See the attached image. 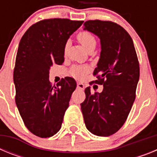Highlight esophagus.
<instances>
[{
  "mask_svg": "<svg viewBox=\"0 0 157 157\" xmlns=\"http://www.w3.org/2000/svg\"><path fill=\"white\" fill-rule=\"evenodd\" d=\"M77 88L79 89V90H84L85 89V86L83 84L82 82H77Z\"/></svg>",
  "mask_w": 157,
  "mask_h": 157,
  "instance_id": "34e87169",
  "label": "esophagus"
}]
</instances>
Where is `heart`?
I'll use <instances>...</instances> for the list:
<instances>
[{"label": "heart", "mask_w": 157, "mask_h": 157, "mask_svg": "<svg viewBox=\"0 0 157 157\" xmlns=\"http://www.w3.org/2000/svg\"><path fill=\"white\" fill-rule=\"evenodd\" d=\"M77 38L80 43L86 49H88L91 45H96V39L94 36L88 31H81L78 33ZM90 71L87 66H74L71 70V74L74 77L82 78Z\"/></svg>", "instance_id": "obj_1"}]
</instances>
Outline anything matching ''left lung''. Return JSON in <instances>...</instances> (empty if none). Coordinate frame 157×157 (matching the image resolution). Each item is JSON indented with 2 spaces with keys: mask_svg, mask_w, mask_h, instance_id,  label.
Wrapping results in <instances>:
<instances>
[{
  "mask_svg": "<svg viewBox=\"0 0 157 157\" xmlns=\"http://www.w3.org/2000/svg\"><path fill=\"white\" fill-rule=\"evenodd\" d=\"M84 30L98 36L101 54L94 75L103 85L101 93L85 90L81 104L86 127L92 134L108 137L124 124L135 100L139 80V63L134 42L125 29L110 21L89 20Z\"/></svg>",
  "mask_w": 157,
  "mask_h": 157,
  "instance_id": "left-lung-1",
  "label": "left lung"
}]
</instances>
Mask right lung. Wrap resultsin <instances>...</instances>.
<instances>
[{
	"mask_svg": "<svg viewBox=\"0 0 157 157\" xmlns=\"http://www.w3.org/2000/svg\"><path fill=\"white\" fill-rule=\"evenodd\" d=\"M83 21L49 19L37 22L19 41L14 69L16 104L25 126L40 138H49L61 127L76 88L67 77L52 87L48 80L52 63L64 61L66 43Z\"/></svg>",
	"mask_w": 157,
	"mask_h": 157,
	"instance_id": "1",
	"label": "right lung"
}]
</instances>
